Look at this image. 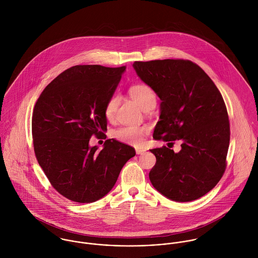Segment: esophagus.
Instances as JSON below:
<instances>
[{
  "instance_id": "obj_1",
  "label": "esophagus",
  "mask_w": 258,
  "mask_h": 258,
  "mask_svg": "<svg viewBox=\"0 0 258 258\" xmlns=\"http://www.w3.org/2000/svg\"><path fill=\"white\" fill-rule=\"evenodd\" d=\"M144 153H146V150L141 149V148H136V154L137 155H141V154H144Z\"/></svg>"
}]
</instances>
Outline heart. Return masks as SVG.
Listing matches in <instances>:
<instances>
[{"label":"heart","instance_id":"1","mask_svg":"<svg viewBox=\"0 0 258 258\" xmlns=\"http://www.w3.org/2000/svg\"><path fill=\"white\" fill-rule=\"evenodd\" d=\"M129 93L131 97L137 102V104L143 109L148 105L155 103L156 104V94L154 90L146 84H135L130 87ZM118 105V97L116 95L111 96L105 106V115L107 118H112L115 114V111ZM146 134L145 128L124 126L116 131L113 135L116 139L129 143L132 145H141L144 141V136Z\"/></svg>","mask_w":258,"mask_h":258}]
</instances>
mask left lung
Instances as JSON below:
<instances>
[{"instance_id": "8db88e82", "label": "left lung", "mask_w": 258, "mask_h": 258, "mask_svg": "<svg viewBox=\"0 0 258 258\" xmlns=\"http://www.w3.org/2000/svg\"><path fill=\"white\" fill-rule=\"evenodd\" d=\"M140 79L161 99L153 138L181 140V151L150 150L153 186L175 202L195 201L216 186L225 170L229 121L220 90L198 64L184 59L135 61Z\"/></svg>"}]
</instances>
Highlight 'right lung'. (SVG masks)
<instances>
[{"instance_id":"add662e5","label":"right lung","mask_w":258,"mask_h":258,"mask_svg":"<svg viewBox=\"0 0 258 258\" xmlns=\"http://www.w3.org/2000/svg\"><path fill=\"white\" fill-rule=\"evenodd\" d=\"M126 68L75 66L55 77L37 99L32 132L37 162L52 186L76 203L106 196L134 148L114 139L91 147L107 131L105 106Z\"/></svg>"}]
</instances>
